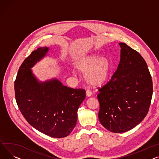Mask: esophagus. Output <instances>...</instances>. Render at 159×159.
I'll return each instance as SVG.
<instances>
[{
  "label": "esophagus",
  "instance_id": "esophagus-1",
  "mask_svg": "<svg viewBox=\"0 0 159 159\" xmlns=\"http://www.w3.org/2000/svg\"><path fill=\"white\" fill-rule=\"evenodd\" d=\"M86 96L88 97H90L91 95H92V92L91 91H89V90H86Z\"/></svg>",
  "mask_w": 159,
  "mask_h": 159
}]
</instances>
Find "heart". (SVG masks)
<instances>
[{"label":"heart","instance_id":"heart-1","mask_svg":"<svg viewBox=\"0 0 159 159\" xmlns=\"http://www.w3.org/2000/svg\"><path fill=\"white\" fill-rule=\"evenodd\" d=\"M76 68L85 74V79L89 85L98 87L108 80L111 73V62L105 57L90 54L82 57L76 62Z\"/></svg>","mask_w":159,"mask_h":159}]
</instances>
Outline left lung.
<instances>
[{
    "label": "left lung",
    "instance_id": "8db88e82",
    "mask_svg": "<svg viewBox=\"0 0 159 159\" xmlns=\"http://www.w3.org/2000/svg\"><path fill=\"white\" fill-rule=\"evenodd\" d=\"M119 45L118 68L97 96L99 120L114 133L127 132L144 120L153 94L152 77L143 57L125 43Z\"/></svg>",
    "mask_w": 159,
    "mask_h": 159
}]
</instances>
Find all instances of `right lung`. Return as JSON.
<instances>
[{
  "instance_id": "add662e5",
  "label": "right lung",
  "mask_w": 159,
  "mask_h": 159,
  "mask_svg": "<svg viewBox=\"0 0 159 159\" xmlns=\"http://www.w3.org/2000/svg\"><path fill=\"white\" fill-rule=\"evenodd\" d=\"M47 47L33 51L20 66L15 82V98L20 112L33 127L48 136H68L77 121V111L86 91L63 85L56 78L40 81L31 68L47 56Z\"/></svg>"
}]
</instances>
